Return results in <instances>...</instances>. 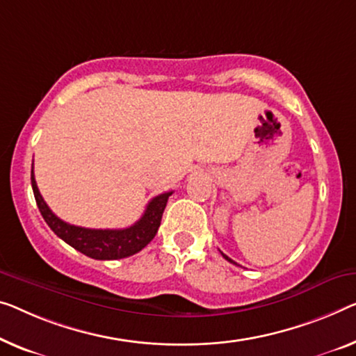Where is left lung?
Instances as JSON below:
<instances>
[{"label": "left lung", "instance_id": "8db88e82", "mask_svg": "<svg viewBox=\"0 0 356 356\" xmlns=\"http://www.w3.org/2000/svg\"><path fill=\"white\" fill-rule=\"evenodd\" d=\"M220 254H222V256H224V259H227V261H229V262H232V264H235V265H238L236 262H233V261H232V259H230L229 256H225V254H224V252H220Z\"/></svg>", "mask_w": 356, "mask_h": 356}]
</instances>
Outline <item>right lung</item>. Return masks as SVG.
<instances>
[{"instance_id": "1", "label": "right lung", "mask_w": 356, "mask_h": 356, "mask_svg": "<svg viewBox=\"0 0 356 356\" xmlns=\"http://www.w3.org/2000/svg\"><path fill=\"white\" fill-rule=\"evenodd\" d=\"M31 188L41 212L42 219L51 227V230L57 236L62 238L67 245L75 248L76 251L83 252L84 256L97 259V261H115V259H124L132 254L139 252L144 249L153 238H155L158 227L161 224V217L164 208H166L168 198L172 192L161 193L153 198L147 204L144 216L136 222L134 225L127 229L120 230H97V229H84V227H76L67 224L59 219L54 212L49 209L46 201L36 185L33 166H31Z\"/></svg>"}]
</instances>
